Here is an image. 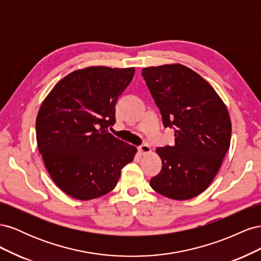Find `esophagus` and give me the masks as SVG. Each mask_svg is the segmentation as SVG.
I'll return each mask as SVG.
<instances>
[{"mask_svg":"<svg viewBox=\"0 0 261 261\" xmlns=\"http://www.w3.org/2000/svg\"><path fill=\"white\" fill-rule=\"evenodd\" d=\"M138 151H139L141 154H147V153L151 152V148H150L149 145L144 144V145H140V146L138 147Z\"/></svg>","mask_w":261,"mask_h":261,"instance_id":"1","label":"esophagus"}]
</instances>
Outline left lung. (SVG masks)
<instances>
[{
	"label": "left lung",
	"instance_id": "obj_1",
	"mask_svg": "<svg viewBox=\"0 0 261 261\" xmlns=\"http://www.w3.org/2000/svg\"><path fill=\"white\" fill-rule=\"evenodd\" d=\"M141 75L164 127L175 130L174 146L156 149L162 169L150 185L168 198L191 199L210 185L230 148L227 109L200 75L183 65L145 67Z\"/></svg>",
	"mask_w": 261,
	"mask_h": 261
}]
</instances>
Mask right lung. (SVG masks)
Instances as JSON below:
<instances>
[{
    "instance_id": "right-lung-1",
    "label": "right lung",
    "mask_w": 261,
    "mask_h": 261,
    "mask_svg": "<svg viewBox=\"0 0 261 261\" xmlns=\"http://www.w3.org/2000/svg\"><path fill=\"white\" fill-rule=\"evenodd\" d=\"M134 73V67L78 69L42 102L36 121L39 152L54 183L73 198L90 200L111 192L137 152L108 130Z\"/></svg>"
}]
</instances>
